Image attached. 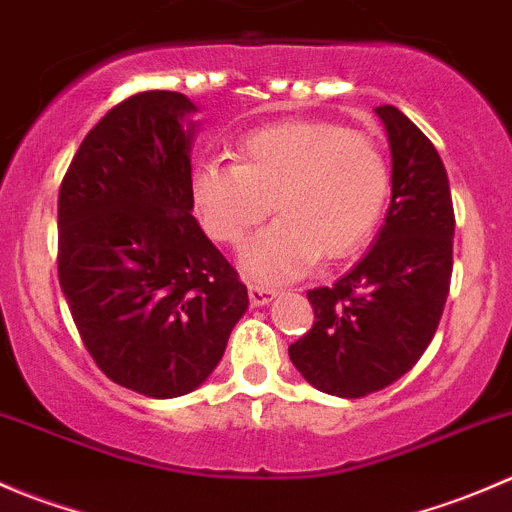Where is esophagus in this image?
Instances as JSON below:
<instances>
[{
    "instance_id": "34e87169",
    "label": "esophagus",
    "mask_w": 512,
    "mask_h": 512,
    "mask_svg": "<svg viewBox=\"0 0 512 512\" xmlns=\"http://www.w3.org/2000/svg\"><path fill=\"white\" fill-rule=\"evenodd\" d=\"M247 294H250L252 307H262V304L272 302V297H275V289L265 287V285H250L247 287Z\"/></svg>"
}]
</instances>
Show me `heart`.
Instances as JSON below:
<instances>
[{
	"label": "heart",
	"instance_id": "b5f03b06",
	"mask_svg": "<svg viewBox=\"0 0 512 512\" xmlns=\"http://www.w3.org/2000/svg\"><path fill=\"white\" fill-rule=\"evenodd\" d=\"M237 163L203 160L190 175V203L213 240L242 245L272 213L270 230L242 255L252 277L280 280L317 257L359 250L389 198V163L366 133L329 121H282L237 143Z\"/></svg>",
	"mask_w": 512,
	"mask_h": 512
}]
</instances>
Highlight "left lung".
I'll list each match as a JSON object with an SVG mask.
<instances>
[{
  "instance_id": "8db88e82",
  "label": "left lung",
  "mask_w": 512,
  "mask_h": 512,
  "mask_svg": "<svg viewBox=\"0 0 512 512\" xmlns=\"http://www.w3.org/2000/svg\"><path fill=\"white\" fill-rule=\"evenodd\" d=\"M374 111L391 148L384 227L342 280L309 289L314 324L289 347V359L314 389L342 399L394 384L421 359L453 272L456 218L443 160L399 108Z\"/></svg>"
}]
</instances>
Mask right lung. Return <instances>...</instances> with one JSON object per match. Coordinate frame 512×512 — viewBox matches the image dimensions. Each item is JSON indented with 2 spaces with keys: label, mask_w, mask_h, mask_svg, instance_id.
Listing matches in <instances>:
<instances>
[{
  "label": "right lung",
  "mask_w": 512,
  "mask_h": 512,
  "mask_svg": "<svg viewBox=\"0 0 512 512\" xmlns=\"http://www.w3.org/2000/svg\"><path fill=\"white\" fill-rule=\"evenodd\" d=\"M195 111L175 91L126 98L59 190V282L76 329L108 379L151 399L198 389L250 302L190 215Z\"/></svg>",
  "instance_id": "1"
}]
</instances>
